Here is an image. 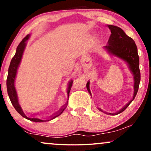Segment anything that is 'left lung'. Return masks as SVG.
<instances>
[{
  "label": "left lung",
  "instance_id": "8db88e82",
  "mask_svg": "<svg viewBox=\"0 0 151 151\" xmlns=\"http://www.w3.org/2000/svg\"><path fill=\"white\" fill-rule=\"evenodd\" d=\"M108 27L110 29L111 35L108 39V45L104 47L110 54L120 58L128 63V67L130 68V72L133 74L134 78L133 97L131 101L128 102L123 108L114 113V114H118L126 109V108L133 101L137 93L140 79H141L139 70V58L137 53V47L132 38L126 35L124 30L119 27L111 25H108ZM86 88L88 92L91 95L90 90V81H88ZM99 110L100 111L104 112L101 108H99ZM109 114H114L109 113Z\"/></svg>",
  "mask_w": 151,
  "mask_h": 151
}]
</instances>
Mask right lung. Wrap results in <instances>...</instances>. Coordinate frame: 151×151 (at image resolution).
<instances>
[{"label":"right lung","instance_id":"add662e5","mask_svg":"<svg viewBox=\"0 0 151 151\" xmlns=\"http://www.w3.org/2000/svg\"><path fill=\"white\" fill-rule=\"evenodd\" d=\"M29 35L26 36L24 39L22 40L21 43H19V45H18L17 48V51H16L15 55L14 56V57L12 59L11 63H10L9 70H8V75H7V93L9 95V99L11 101L12 104L16 110L21 114L22 116L25 117V119L28 120H30L32 122H47L49 120L53 119L57 116H59L62 112H63V110L65 109L66 107L68 106V102L65 104V106H63V108L59 110L57 113H56L55 115L52 116L50 119H43V118L39 117L38 116H27L26 115L25 112H24L23 108L20 105L19 101V97H18V94L17 90L15 88V79L16 77H17V70L18 68L21 63V61L23 57V54L25 50V46H26V41H27L28 39L29 38ZM72 83H73V81L71 80L68 83V88H67V93H68V97L69 98V94L70 90H71Z\"/></svg>","mask_w":151,"mask_h":151}]
</instances>
